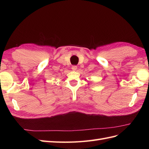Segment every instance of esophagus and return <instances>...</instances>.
I'll return each mask as SVG.
<instances>
[{
  "label": "esophagus",
  "instance_id": "1",
  "mask_svg": "<svg viewBox=\"0 0 149 149\" xmlns=\"http://www.w3.org/2000/svg\"><path fill=\"white\" fill-rule=\"evenodd\" d=\"M71 69L73 70H74V71L76 70H77V66H75V65H74V66H72Z\"/></svg>",
  "mask_w": 149,
  "mask_h": 149
}]
</instances>
